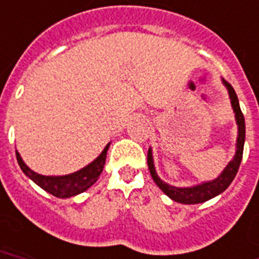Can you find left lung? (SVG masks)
<instances>
[{
	"label": "left lung",
	"mask_w": 259,
	"mask_h": 259,
	"mask_svg": "<svg viewBox=\"0 0 259 259\" xmlns=\"http://www.w3.org/2000/svg\"><path fill=\"white\" fill-rule=\"evenodd\" d=\"M222 82L224 84V87L228 91V95H230L231 106H232V110L235 112V121H236V125H238V137H236V152H235L234 157L226 165V168L223 169L219 177L212 179V181H208V182L198 183V185H193V186H172V185H168L164 181H161L160 177L157 175L155 168V161H153V155H152V148H149V151H148V167H149L153 181H155L157 186L160 187L161 191L165 195H168L171 200L177 201L179 204L193 205L212 200V198L222 194L223 191L228 189V186L234 181V178L236 177L238 169H239L240 161H242V157H243L244 140H246L244 116L242 114L239 100H238V96L235 94L234 88L224 78H222Z\"/></svg>",
	"instance_id": "left-lung-1"
}]
</instances>
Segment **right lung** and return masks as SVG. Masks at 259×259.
<instances>
[{"mask_svg":"<svg viewBox=\"0 0 259 259\" xmlns=\"http://www.w3.org/2000/svg\"><path fill=\"white\" fill-rule=\"evenodd\" d=\"M110 144L111 143H108L104 147L102 153L94 161H91L90 164H87L85 167H82L76 172L68 174V175H40L25 164L17 151H16V157H17V163H19L21 171L31 181L36 183L37 186L42 187L43 190H46L47 193H50L58 198H70L77 194H81L96 183L100 174L103 171L104 164H106V156H107Z\"/></svg>","mask_w":259,"mask_h":259,"instance_id":"add662e5","label":"right lung"}]
</instances>
